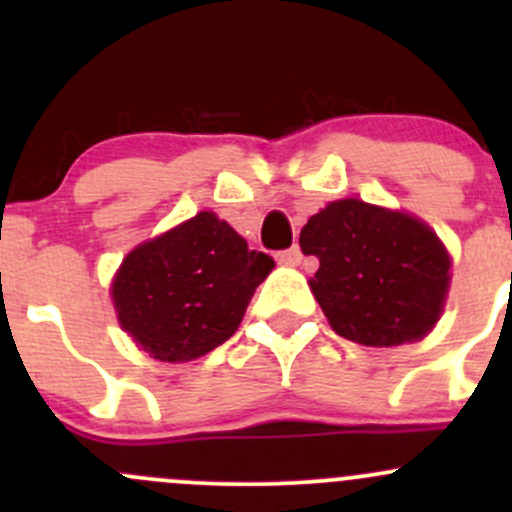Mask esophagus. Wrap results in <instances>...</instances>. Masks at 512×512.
<instances>
[{
    "mask_svg": "<svg viewBox=\"0 0 512 512\" xmlns=\"http://www.w3.org/2000/svg\"><path fill=\"white\" fill-rule=\"evenodd\" d=\"M277 260H280L282 265H299V262H302V250L294 245V247H289V250L277 252Z\"/></svg>",
    "mask_w": 512,
    "mask_h": 512,
    "instance_id": "1",
    "label": "esophagus"
}]
</instances>
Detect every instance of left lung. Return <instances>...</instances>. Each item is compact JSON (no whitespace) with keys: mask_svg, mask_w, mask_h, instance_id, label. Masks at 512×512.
Returning <instances> with one entry per match:
<instances>
[{"mask_svg":"<svg viewBox=\"0 0 512 512\" xmlns=\"http://www.w3.org/2000/svg\"><path fill=\"white\" fill-rule=\"evenodd\" d=\"M299 245L319 257L309 285L339 337L396 347L438 322L451 260L428 225L361 200H337L309 218Z\"/></svg>","mask_w":512,"mask_h":512,"instance_id":"obj_1","label":"left lung"}]
</instances>
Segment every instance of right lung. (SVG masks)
<instances>
[{
  "label": "right lung",
  "instance_id": "add662e5",
  "mask_svg": "<svg viewBox=\"0 0 512 512\" xmlns=\"http://www.w3.org/2000/svg\"><path fill=\"white\" fill-rule=\"evenodd\" d=\"M272 267L225 220L198 213L123 260L113 280L118 322L153 359H198L235 334Z\"/></svg>",
  "mask_w": 512,
  "mask_h": 512
}]
</instances>
